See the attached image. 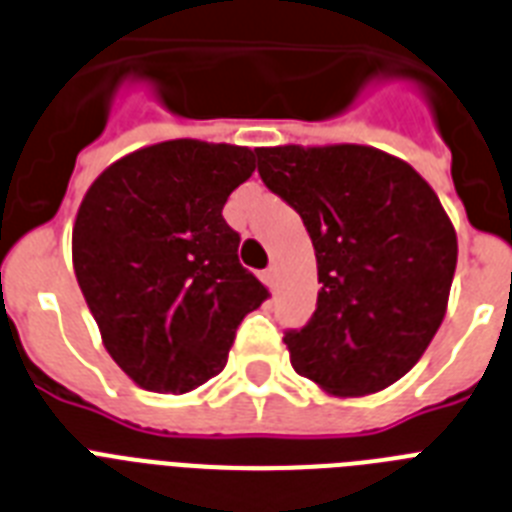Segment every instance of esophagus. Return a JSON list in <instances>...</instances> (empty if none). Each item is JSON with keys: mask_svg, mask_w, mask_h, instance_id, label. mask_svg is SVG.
Returning a JSON list of instances; mask_svg holds the SVG:
<instances>
[{"mask_svg": "<svg viewBox=\"0 0 512 512\" xmlns=\"http://www.w3.org/2000/svg\"><path fill=\"white\" fill-rule=\"evenodd\" d=\"M263 278H265V284H268L270 292H276L278 289V268L276 265H270V268L263 270Z\"/></svg>", "mask_w": 512, "mask_h": 512, "instance_id": "esophagus-1", "label": "esophagus"}]
</instances>
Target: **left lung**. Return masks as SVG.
<instances>
[{"mask_svg":"<svg viewBox=\"0 0 512 512\" xmlns=\"http://www.w3.org/2000/svg\"><path fill=\"white\" fill-rule=\"evenodd\" d=\"M257 173L313 239L318 305L284 344L294 371L363 397L413 368L447 313L458 236L407 162L360 144L255 149Z\"/></svg>","mask_w":512,"mask_h":512,"instance_id":"obj_1","label":"left lung"}]
</instances>
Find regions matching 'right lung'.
I'll use <instances>...</instances> for the list:
<instances>
[{
  "instance_id": "right-lung-1",
  "label": "right lung",
  "mask_w": 512,
  "mask_h": 512,
  "mask_svg": "<svg viewBox=\"0 0 512 512\" xmlns=\"http://www.w3.org/2000/svg\"><path fill=\"white\" fill-rule=\"evenodd\" d=\"M252 170V149L176 139L120 157L86 191L73 268L107 352L141 389L184 394L218 376L268 299L223 218Z\"/></svg>"
}]
</instances>
